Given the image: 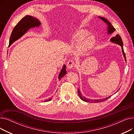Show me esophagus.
Masks as SVG:
<instances>
[{"label": "esophagus", "instance_id": "34e87169", "mask_svg": "<svg viewBox=\"0 0 134 134\" xmlns=\"http://www.w3.org/2000/svg\"><path fill=\"white\" fill-rule=\"evenodd\" d=\"M75 66V62L73 60H69L67 63V67L68 69H71Z\"/></svg>", "mask_w": 134, "mask_h": 134}]
</instances>
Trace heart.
Segmentation results:
<instances>
[{"instance_id": "1", "label": "heart", "mask_w": 134, "mask_h": 134, "mask_svg": "<svg viewBox=\"0 0 134 134\" xmlns=\"http://www.w3.org/2000/svg\"><path fill=\"white\" fill-rule=\"evenodd\" d=\"M88 32L85 30L78 29L75 31L71 35V40L75 43L79 44V51L80 52H85L92 49L95 44V39L93 36L87 37Z\"/></svg>"}]
</instances>
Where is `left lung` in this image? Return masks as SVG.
<instances>
[{
  "mask_svg": "<svg viewBox=\"0 0 134 134\" xmlns=\"http://www.w3.org/2000/svg\"><path fill=\"white\" fill-rule=\"evenodd\" d=\"M99 18H100V19H102L104 21V22L107 23V24H108V34H111L112 32H114L115 31V29L114 28V27L111 25V24L109 22V21H108L106 18H104V17H99ZM110 40H111V42H114V43H117V44H119V45H120V46L122 47L123 54L124 59H125V61H126V56H125V53H124V49H123V41H122V38H121V36H119V35L118 34H117L115 36L112 37L111 38ZM78 95H79V97L81 98V99H82V100H83L84 102H91V103H93V102H94V103L102 102L107 100L109 97H108V98H105V99H97V100H95V99H94V100H92V99H88V98H86V97L82 96L81 95V92H80L79 89L78 90Z\"/></svg>",
  "mask_w": 134,
  "mask_h": 134,
  "instance_id": "1",
  "label": "left lung"
}]
</instances>
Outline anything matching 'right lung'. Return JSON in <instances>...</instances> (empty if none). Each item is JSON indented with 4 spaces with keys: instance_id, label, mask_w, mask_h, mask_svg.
<instances>
[{
    "instance_id": "obj_1",
    "label": "right lung",
    "mask_w": 134,
    "mask_h": 134,
    "mask_svg": "<svg viewBox=\"0 0 134 134\" xmlns=\"http://www.w3.org/2000/svg\"><path fill=\"white\" fill-rule=\"evenodd\" d=\"M40 22L37 18L29 15L25 16L14 27L11 35L9 46H10L14 42L22 37L30 28L37 27L40 26ZM66 73V65H63L61 72L59 75V80H60L62 77L65 75ZM51 99H52L49 98V99H47L44 102L50 101Z\"/></svg>"
}]
</instances>
